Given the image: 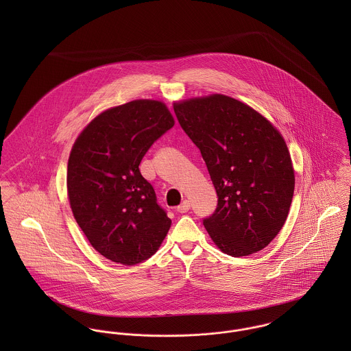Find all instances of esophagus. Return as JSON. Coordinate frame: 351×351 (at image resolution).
<instances>
[{"mask_svg":"<svg viewBox=\"0 0 351 351\" xmlns=\"http://www.w3.org/2000/svg\"><path fill=\"white\" fill-rule=\"evenodd\" d=\"M191 209V202L188 200L182 201L180 206H177V212L180 213H186Z\"/></svg>","mask_w":351,"mask_h":351,"instance_id":"obj_1","label":"esophagus"}]
</instances>
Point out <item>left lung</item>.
<instances>
[{
	"label": "left lung",
	"instance_id": "8db88e82",
	"mask_svg": "<svg viewBox=\"0 0 351 351\" xmlns=\"http://www.w3.org/2000/svg\"><path fill=\"white\" fill-rule=\"evenodd\" d=\"M180 125L199 147L217 195L202 223L228 255L265 249L282 228L295 191L285 141L256 110L212 95L174 104Z\"/></svg>",
	"mask_w": 351,
	"mask_h": 351
}]
</instances>
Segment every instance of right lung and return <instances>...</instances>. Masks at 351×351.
Wrapping results in <instances>:
<instances>
[{
    "label": "right lung",
    "mask_w": 351,
    "mask_h": 351,
    "mask_svg": "<svg viewBox=\"0 0 351 351\" xmlns=\"http://www.w3.org/2000/svg\"><path fill=\"white\" fill-rule=\"evenodd\" d=\"M174 125L160 101L135 100L99 114L70 152L67 193L73 215L105 258L136 265L155 254L171 220L139 165Z\"/></svg>",
    "instance_id": "1"
}]
</instances>
